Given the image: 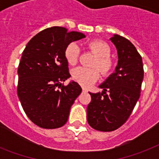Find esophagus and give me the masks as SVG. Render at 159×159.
Wrapping results in <instances>:
<instances>
[{"label":"esophagus","instance_id":"esophagus-1","mask_svg":"<svg viewBox=\"0 0 159 159\" xmlns=\"http://www.w3.org/2000/svg\"><path fill=\"white\" fill-rule=\"evenodd\" d=\"M82 92H87V89L85 87H82Z\"/></svg>","mask_w":159,"mask_h":159}]
</instances>
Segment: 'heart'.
I'll return each instance as SVG.
<instances>
[{"label": "heart", "mask_w": 159, "mask_h": 159, "mask_svg": "<svg viewBox=\"0 0 159 159\" xmlns=\"http://www.w3.org/2000/svg\"><path fill=\"white\" fill-rule=\"evenodd\" d=\"M87 47L97 56V59L92 63V68L78 67L72 71V78L82 87H90L97 82L100 77V71L103 75L108 74L113 67V62L111 57L110 47L106 43L101 40H93L87 43ZM79 55V47L74 42L70 43L64 51L65 59L70 65L77 63ZM98 67V69L96 67Z\"/></svg>", "instance_id": "1"}]
</instances>
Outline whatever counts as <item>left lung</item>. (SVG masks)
<instances>
[{
	"mask_svg": "<svg viewBox=\"0 0 159 159\" xmlns=\"http://www.w3.org/2000/svg\"><path fill=\"white\" fill-rule=\"evenodd\" d=\"M118 53V65L99 86L102 92L91 93L87 122L95 129L113 131L125 123L140 96L143 78L140 54L127 39L115 34L111 38Z\"/></svg>",
	"mask_w": 159,
	"mask_h": 159,
	"instance_id": "8db88e82",
	"label": "left lung"
}]
</instances>
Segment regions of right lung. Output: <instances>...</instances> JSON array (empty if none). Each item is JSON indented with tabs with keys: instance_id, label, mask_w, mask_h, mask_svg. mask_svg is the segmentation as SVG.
Listing matches in <instances>:
<instances>
[{
	"instance_id": "obj_1",
	"label": "right lung",
	"mask_w": 159,
	"mask_h": 159,
	"mask_svg": "<svg viewBox=\"0 0 159 159\" xmlns=\"http://www.w3.org/2000/svg\"><path fill=\"white\" fill-rule=\"evenodd\" d=\"M86 36L54 26L43 30L27 43L18 67L17 94L26 116L43 129H56L67 123L70 109L82 92L76 82H62L71 77L65 48Z\"/></svg>"
}]
</instances>
